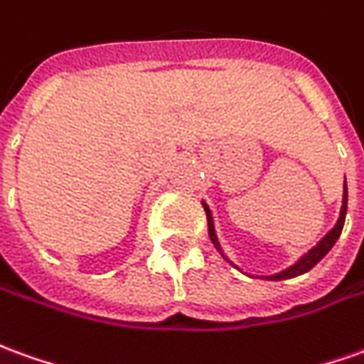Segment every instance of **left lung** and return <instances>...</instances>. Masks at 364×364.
Returning <instances> with one entry per match:
<instances>
[{
	"instance_id": "8db88e82",
	"label": "left lung",
	"mask_w": 364,
	"mask_h": 364,
	"mask_svg": "<svg viewBox=\"0 0 364 364\" xmlns=\"http://www.w3.org/2000/svg\"><path fill=\"white\" fill-rule=\"evenodd\" d=\"M203 207H205V213H207V220H208V236H210V240L213 244L217 246V250L223 254V248H220V244H218L217 232H215V225H213V215H210V208L203 203ZM345 217H347V183H345V191H343V207H341V215H339V220H337V225L333 226L331 230L327 232V235L319 240V242L315 244L314 248L309 250L307 254H304L299 260L294 264V266H289L286 270L278 272V274H272V276H264V279H272V282H279V279H289V278H296V276H301V274H306L314 268L317 262L323 258L325 254L329 252L333 248V244L337 242V238L341 236L343 225H345ZM225 256V254H223ZM226 258V256H225ZM228 260V258H226ZM230 262V260H228ZM232 264V262H230Z\"/></svg>"
}]
</instances>
